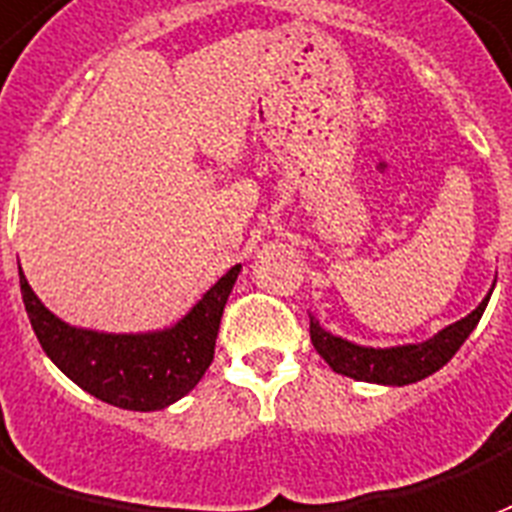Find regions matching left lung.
<instances>
[{
  "label": "left lung",
  "instance_id": "8db88e82",
  "mask_svg": "<svg viewBox=\"0 0 512 512\" xmlns=\"http://www.w3.org/2000/svg\"><path fill=\"white\" fill-rule=\"evenodd\" d=\"M491 292H488V297H491ZM488 297L461 322L447 324L445 330H439L434 338L423 343H406V346H390V349L360 346V343L327 333L322 324L316 322V316H311V343L335 374L352 376L357 382L404 387V384L420 382L425 376L436 374L442 365H447V360L461 349V343L477 327L480 316L486 311Z\"/></svg>",
  "mask_w": 512,
  "mask_h": 512
}]
</instances>
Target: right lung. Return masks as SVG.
<instances>
[{
  "instance_id": "right-lung-1",
  "label": "right lung",
  "mask_w": 512,
  "mask_h": 512,
  "mask_svg": "<svg viewBox=\"0 0 512 512\" xmlns=\"http://www.w3.org/2000/svg\"><path fill=\"white\" fill-rule=\"evenodd\" d=\"M21 275V297L43 352L73 382L119 409L158 412L201 382L215 354L220 316L240 264L231 267L174 327L155 333H98L62 322Z\"/></svg>"
}]
</instances>
